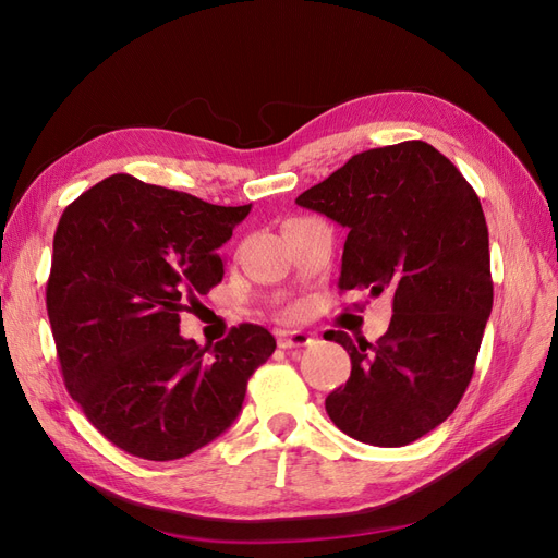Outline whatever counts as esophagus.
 <instances>
[{
  "label": "esophagus",
  "instance_id": "1",
  "mask_svg": "<svg viewBox=\"0 0 558 558\" xmlns=\"http://www.w3.org/2000/svg\"><path fill=\"white\" fill-rule=\"evenodd\" d=\"M310 342H312L310 332H302V330H279V332H277V344H279V349L307 347Z\"/></svg>",
  "mask_w": 558,
  "mask_h": 558
}]
</instances>
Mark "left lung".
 Masks as SVG:
<instances>
[{
    "mask_svg": "<svg viewBox=\"0 0 558 558\" xmlns=\"http://www.w3.org/2000/svg\"><path fill=\"white\" fill-rule=\"evenodd\" d=\"M295 202L349 230L337 289L393 291L379 342L324 335L351 359L326 412L359 442L410 445L461 402L494 307L480 197L440 150L412 140L363 150Z\"/></svg>",
    "mask_w": 558,
    "mask_h": 558,
    "instance_id": "1",
    "label": "left lung"
}]
</instances>
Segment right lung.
Here are the masks:
<instances>
[{"label":"right lung","instance_id":"1","mask_svg":"<svg viewBox=\"0 0 558 558\" xmlns=\"http://www.w3.org/2000/svg\"><path fill=\"white\" fill-rule=\"evenodd\" d=\"M248 211L130 174L62 211L46 283L50 330L66 391L118 449L174 461L209 445L275 353L256 324L205 347L179 335L181 312L223 279L218 248Z\"/></svg>","mask_w":558,"mask_h":558}]
</instances>
